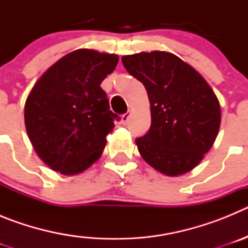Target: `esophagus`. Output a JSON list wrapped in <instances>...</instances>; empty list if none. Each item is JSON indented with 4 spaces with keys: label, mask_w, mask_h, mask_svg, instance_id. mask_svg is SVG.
<instances>
[{
    "label": "esophagus",
    "mask_w": 248,
    "mask_h": 248,
    "mask_svg": "<svg viewBox=\"0 0 248 248\" xmlns=\"http://www.w3.org/2000/svg\"><path fill=\"white\" fill-rule=\"evenodd\" d=\"M129 119H130V113H125L122 115V124L126 125L129 123Z\"/></svg>",
    "instance_id": "34e87169"
}]
</instances>
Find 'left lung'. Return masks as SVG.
I'll return each instance as SVG.
<instances>
[{"instance_id": "left-lung-1", "label": "left lung", "mask_w": 248, "mask_h": 248, "mask_svg": "<svg viewBox=\"0 0 248 248\" xmlns=\"http://www.w3.org/2000/svg\"><path fill=\"white\" fill-rule=\"evenodd\" d=\"M122 62L143 83L150 102V129L135 140L140 155L168 176L189 172L218 134L217 97L198 71L169 52H140L123 56Z\"/></svg>"}]
</instances>
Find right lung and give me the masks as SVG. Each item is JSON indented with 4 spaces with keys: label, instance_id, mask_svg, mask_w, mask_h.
<instances>
[{
    "label": "right lung",
    "instance_id": "1",
    "mask_svg": "<svg viewBox=\"0 0 248 248\" xmlns=\"http://www.w3.org/2000/svg\"><path fill=\"white\" fill-rule=\"evenodd\" d=\"M117 54L77 49L49 67L25 104L28 138L43 163L63 175L80 174L102 155L118 115L100 84Z\"/></svg>",
    "mask_w": 248,
    "mask_h": 248
}]
</instances>
